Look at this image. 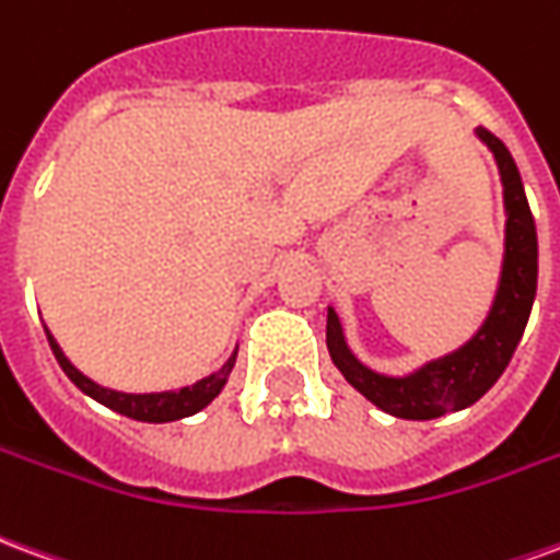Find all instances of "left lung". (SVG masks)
Masks as SVG:
<instances>
[{
	"mask_svg": "<svg viewBox=\"0 0 560 560\" xmlns=\"http://www.w3.org/2000/svg\"><path fill=\"white\" fill-rule=\"evenodd\" d=\"M474 135L494 155L501 185H504L506 215L501 279H498L492 308L482 320V327L462 348L422 363L408 375H384V372L369 369L351 351L336 308L332 305L327 308V348L336 369L375 408L399 420H434V417L462 411L482 399L494 381L504 375L506 363L513 360V351L528 327L530 305L537 296V228H534V215H530L516 161L492 131L477 128Z\"/></svg>",
	"mask_w": 560,
	"mask_h": 560,
	"instance_id": "8db88e82",
	"label": "left lung"
}]
</instances>
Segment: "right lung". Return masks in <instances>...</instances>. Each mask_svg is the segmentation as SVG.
<instances>
[{
    "label": "right lung",
    "instance_id": "obj_1",
    "mask_svg": "<svg viewBox=\"0 0 560 560\" xmlns=\"http://www.w3.org/2000/svg\"><path fill=\"white\" fill-rule=\"evenodd\" d=\"M47 341H50V348H54L56 363L62 365V372L71 377L74 387L83 389L90 399H95L98 405H104V408H110V411L140 422H173L183 420V417H191V413L197 411H203L209 401L215 399L221 389H224V384H228V377H231L233 372V363H236V351H233L231 357H228V363L221 365L219 372L200 377L191 387L161 389V393H122V389H110L102 387V384H95L92 377H86L80 372L78 365H71V360L62 353V348H59V341L54 339L50 329H47Z\"/></svg>",
    "mask_w": 560,
    "mask_h": 560
}]
</instances>
